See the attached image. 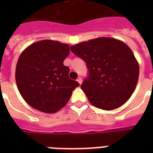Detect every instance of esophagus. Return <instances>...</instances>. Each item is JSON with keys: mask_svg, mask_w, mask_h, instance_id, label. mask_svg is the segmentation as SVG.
<instances>
[{"mask_svg": "<svg viewBox=\"0 0 153 153\" xmlns=\"http://www.w3.org/2000/svg\"><path fill=\"white\" fill-rule=\"evenodd\" d=\"M77 82H79V83L80 84V85H81L82 82V80L81 77H79V78L77 79Z\"/></svg>", "mask_w": 153, "mask_h": 153, "instance_id": "1", "label": "esophagus"}]
</instances>
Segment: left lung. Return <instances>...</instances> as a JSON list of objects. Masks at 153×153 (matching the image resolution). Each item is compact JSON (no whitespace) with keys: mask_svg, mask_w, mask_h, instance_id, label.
<instances>
[{"mask_svg":"<svg viewBox=\"0 0 153 153\" xmlns=\"http://www.w3.org/2000/svg\"><path fill=\"white\" fill-rule=\"evenodd\" d=\"M86 62L89 76L81 89L98 109L112 110L125 104L134 92L139 64L129 47L110 37H98L71 47Z\"/></svg>","mask_w":153,"mask_h":153,"instance_id":"8db88e82","label":"left lung"}]
</instances>
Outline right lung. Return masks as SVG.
Returning <instances> with one entry per match:
<instances>
[{"label": "right lung", "mask_w": 153, "mask_h": 153, "mask_svg": "<svg viewBox=\"0 0 153 153\" xmlns=\"http://www.w3.org/2000/svg\"><path fill=\"white\" fill-rule=\"evenodd\" d=\"M69 44L51 39L33 43L22 51L16 67V82L24 100L32 108L55 114L64 107L79 86L69 79L63 61Z\"/></svg>", "instance_id": "add662e5"}]
</instances>
